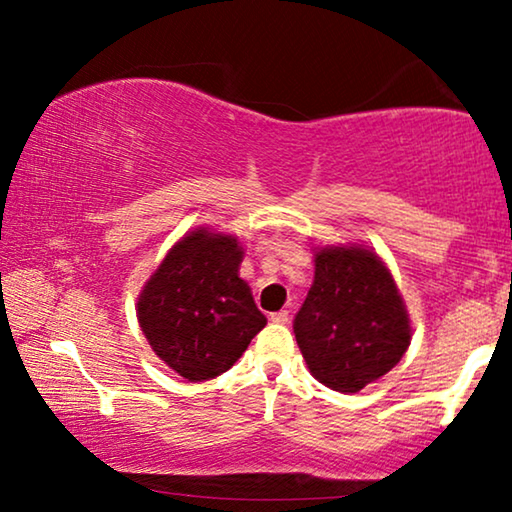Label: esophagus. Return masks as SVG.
I'll use <instances>...</instances> for the list:
<instances>
[{"label":"esophagus","instance_id":"34e87169","mask_svg":"<svg viewBox=\"0 0 512 512\" xmlns=\"http://www.w3.org/2000/svg\"><path fill=\"white\" fill-rule=\"evenodd\" d=\"M270 321H272V324H286V321H289V312L279 310L275 314H270Z\"/></svg>","mask_w":512,"mask_h":512}]
</instances>
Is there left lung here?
I'll return each instance as SVG.
<instances>
[{
    "mask_svg": "<svg viewBox=\"0 0 512 512\" xmlns=\"http://www.w3.org/2000/svg\"><path fill=\"white\" fill-rule=\"evenodd\" d=\"M312 254L314 282L293 333L314 380L356 394L408 352V307L387 263L366 244H328Z\"/></svg>",
    "mask_w": 512,
    "mask_h": 512,
    "instance_id": "left-lung-1",
    "label": "left lung"
}]
</instances>
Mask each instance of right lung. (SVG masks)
<instances>
[{
	"mask_svg": "<svg viewBox=\"0 0 512 512\" xmlns=\"http://www.w3.org/2000/svg\"><path fill=\"white\" fill-rule=\"evenodd\" d=\"M242 256L235 235L198 226L172 244L139 291L146 342L188 382L226 373L268 324L240 277Z\"/></svg>",
	"mask_w": 512,
	"mask_h": 512,
	"instance_id": "obj_1",
	"label": "right lung"
}]
</instances>
